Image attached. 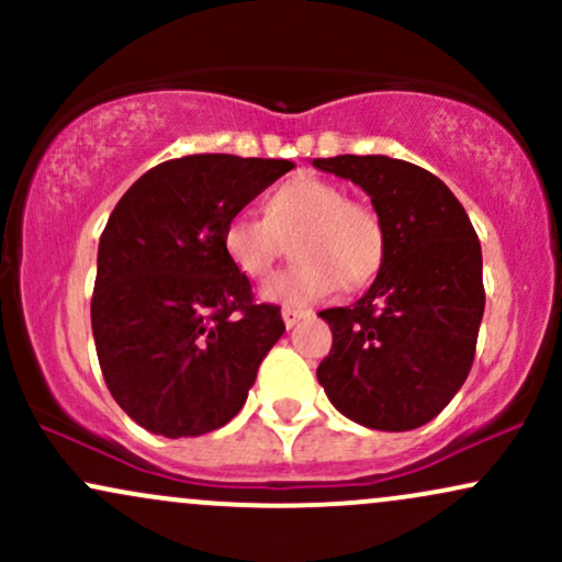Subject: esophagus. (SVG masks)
Returning <instances> with one entry per match:
<instances>
[{
	"instance_id": "1",
	"label": "esophagus",
	"mask_w": 562,
	"mask_h": 562,
	"mask_svg": "<svg viewBox=\"0 0 562 562\" xmlns=\"http://www.w3.org/2000/svg\"><path fill=\"white\" fill-rule=\"evenodd\" d=\"M306 317H308L306 308H293V306H285V308H282V322H285L288 330H290V327L299 325V322H301V319H306Z\"/></svg>"
}]
</instances>
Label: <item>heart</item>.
I'll list each match as a JSON object with an SVG mask.
<instances>
[{
    "label": "heart",
    "mask_w": 562,
    "mask_h": 562,
    "mask_svg": "<svg viewBox=\"0 0 562 562\" xmlns=\"http://www.w3.org/2000/svg\"><path fill=\"white\" fill-rule=\"evenodd\" d=\"M288 240L299 259L263 288V295L293 306L325 299L338 285H370L385 259V227L378 211L364 200L346 198L338 184L306 173L269 192L263 218L235 214L222 235L227 259L254 282L272 274Z\"/></svg>",
    "instance_id": "1"
}]
</instances>
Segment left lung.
Wrapping results in <instances>:
<instances>
[{
	"label": "left lung",
	"mask_w": 562,
	"mask_h": 562,
	"mask_svg": "<svg viewBox=\"0 0 562 562\" xmlns=\"http://www.w3.org/2000/svg\"><path fill=\"white\" fill-rule=\"evenodd\" d=\"M351 179L383 218L385 259L353 306L319 314L333 348L317 367L348 420L412 430L465 383L486 306L481 243L462 203L430 171L389 156L317 158Z\"/></svg>",
	"instance_id": "1"
}]
</instances>
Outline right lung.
<instances>
[{
    "mask_svg": "<svg viewBox=\"0 0 562 562\" xmlns=\"http://www.w3.org/2000/svg\"><path fill=\"white\" fill-rule=\"evenodd\" d=\"M293 160L200 153L158 164L126 190L97 250L92 333L102 378L150 434L203 436L243 409L285 333L222 235Z\"/></svg>",
    "mask_w": 562,
    "mask_h": 562,
    "instance_id": "add662e5",
    "label": "right lung"
}]
</instances>
